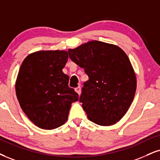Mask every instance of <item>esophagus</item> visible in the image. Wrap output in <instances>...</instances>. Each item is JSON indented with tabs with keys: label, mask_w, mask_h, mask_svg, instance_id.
I'll use <instances>...</instances> for the list:
<instances>
[{
	"label": "esophagus",
	"mask_w": 160,
	"mask_h": 160,
	"mask_svg": "<svg viewBox=\"0 0 160 160\" xmlns=\"http://www.w3.org/2000/svg\"><path fill=\"white\" fill-rule=\"evenodd\" d=\"M75 90H76V92H77V93L78 94V95H80L81 92H82V90H81V87H80V86L77 87L76 89H75Z\"/></svg>",
	"instance_id": "esophagus-1"
}]
</instances>
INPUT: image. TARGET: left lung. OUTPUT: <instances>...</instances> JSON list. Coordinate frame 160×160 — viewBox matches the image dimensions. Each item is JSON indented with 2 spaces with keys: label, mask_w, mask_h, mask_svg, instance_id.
I'll return each mask as SVG.
<instances>
[{
  "label": "left lung",
  "mask_w": 160,
  "mask_h": 160,
  "mask_svg": "<svg viewBox=\"0 0 160 160\" xmlns=\"http://www.w3.org/2000/svg\"><path fill=\"white\" fill-rule=\"evenodd\" d=\"M68 54L89 77L79 98L88 119L102 126L119 122L137 89L134 70L126 53L116 45L92 41L69 49Z\"/></svg>",
  "instance_id": "8db88e82"
}]
</instances>
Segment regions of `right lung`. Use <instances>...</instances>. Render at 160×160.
<instances>
[{"label": "right lung", "instance_id": "obj_1", "mask_svg": "<svg viewBox=\"0 0 160 160\" xmlns=\"http://www.w3.org/2000/svg\"><path fill=\"white\" fill-rule=\"evenodd\" d=\"M68 59L67 51H38L26 57L20 68L15 83L18 100L29 119L42 129L64 125L71 104L78 100L62 71Z\"/></svg>", "mask_w": 160, "mask_h": 160}]
</instances>
